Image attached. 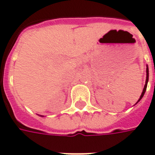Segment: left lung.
<instances>
[{"instance_id":"1","label":"left lung","mask_w":155,"mask_h":155,"mask_svg":"<svg viewBox=\"0 0 155 155\" xmlns=\"http://www.w3.org/2000/svg\"><path fill=\"white\" fill-rule=\"evenodd\" d=\"M148 81H149V67H148V65H147V68H146V81H145V85H144V87H143V92H142L141 96H140V97H139V99H138V101L136 102V104L138 103L139 101L141 100L142 98H143V95H144V93H145L146 91V89H147V85H148Z\"/></svg>"}]
</instances>
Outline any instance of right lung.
I'll return each mask as SVG.
<instances>
[{
	"label": "right lung",
	"instance_id": "1",
	"mask_svg": "<svg viewBox=\"0 0 155 155\" xmlns=\"http://www.w3.org/2000/svg\"><path fill=\"white\" fill-rule=\"evenodd\" d=\"M40 116H41V115H40ZM41 117H44V116H41Z\"/></svg>",
	"mask_w": 155,
	"mask_h": 155
}]
</instances>
